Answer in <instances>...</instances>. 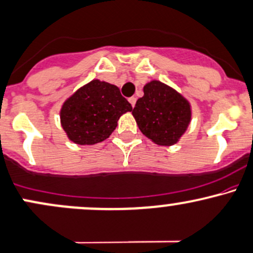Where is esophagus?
<instances>
[{
    "mask_svg": "<svg viewBox=\"0 0 253 253\" xmlns=\"http://www.w3.org/2000/svg\"><path fill=\"white\" fill-rule=\"evenodd\" d=\"M128 102H129V103H131L132 107H134V105H135V102H137V98H135V97H129V98H128Z\"/></svg>",
    "mask_w": 253,
    "mask_h": 253,
    "instance_id": "34e87169",
    "label": "esophagus"
}]
</instances>
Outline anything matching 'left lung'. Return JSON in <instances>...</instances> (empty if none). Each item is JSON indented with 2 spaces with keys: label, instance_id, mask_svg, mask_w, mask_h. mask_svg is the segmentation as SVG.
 <instances>
[{
  "label": "left lung",
  "instance_id": "obj_1",
  "mask_svg": "<svg viewBox=\"0 0 253 253\" xmlns=\"http://www.w3.org/2000/svg\"><path fill=\"white\" fill-rule=\"evenodd\" d=\"M132 114L145 137L157 145L176 144L191 122V104L181 93L158 80L144 86Z\"/></svg>",
  "mask_w": 253,
  "mask_h": 253
}]
</instances>
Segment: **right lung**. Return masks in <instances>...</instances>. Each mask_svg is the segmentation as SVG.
<instances>
[{
	"mask_svg": "<svg viewBox=\"0 0 253 253\" xmlns=\"http://www.w3.org/2000/svg\"><path fill=\"white\" fill-rule=\"evenodd\" d=\"M127 112H132V105L118 86L95 79L63 102L61 126L73 143L93 145L109 138L120 116Z\"/></svg>",
	"mask_w": 253,
	"mask_h": 253,
	"instance_id": "add662e5",
	"label": "right lung"
}]
</instances>
